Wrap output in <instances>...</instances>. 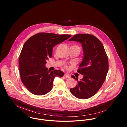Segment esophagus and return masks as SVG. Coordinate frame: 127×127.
Instances as JSON below:
<instances>
[{"label":"esophagus","mask_w":127,"mask_h":127,"mask_svg":"<svg viewBox=\"0 0 127 127\" xmlns=\"http://www.w3.org/2000/svg\"><path fill=\"white\" fill-rule=\"evenodd\" d=\"M64 77H65L66 78H70V76H69V74H67V73L64 74Z\"/></svg>","instance_id":"34e87169"}]
</instances>
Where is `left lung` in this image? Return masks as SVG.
<instances>
[{
	"label": "left lung",
	"mask_w": 127,
	"mask_h": 127,
	"mask_svg": "<svg viewBox=\"0 0 127 127\" xmlns=\"http://www.w3.org/2000/svg\"><path fill=\"white\" fill-rule=\"evenodd\" d=\"M82 43L84 58L77 72L84 76L78 85L70 89L73 95L80 99H87L95 95L104 83L109 70V61L102 42L96 36L86 34L75 35L69 39Z\"/></svg>",
	"instance_id": "8db88e82"
}]
</instances>
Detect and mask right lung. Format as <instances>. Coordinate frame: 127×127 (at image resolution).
Masks as SVG:
<instances>
[{"label":"right lung","instance_id":"1","mask_svg":"<svg viewBox=\"0 0 127 127\" xmlns=\"http://www.w3.org/2000/svg\"><path fill=\"white\" fill-rule=\"evenodd\" d=\"M71 36L39 33L25 42L19 55V73L21 82L30 92L36 95L46 94L52 90L55 77L64 76L60 70L50 71L45 64L52 56L53 47Z\"/></svg>","mask_w":127,"mask_h":127}]
</instances>
